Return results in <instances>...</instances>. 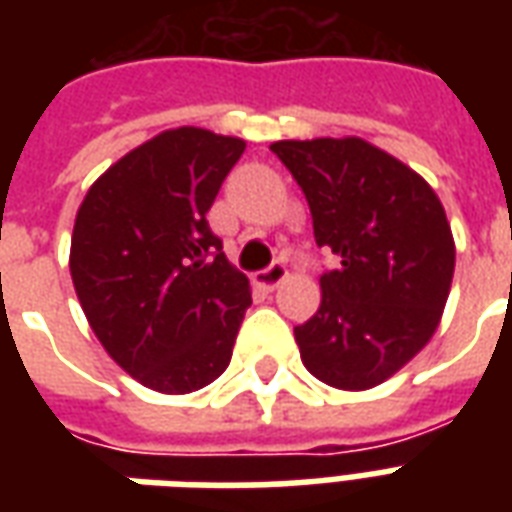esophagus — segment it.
Here are the masks:
<instances>
[{"label":"esophagus","mask_w":512,"mask_h":512,"mask_svg":"<svg viewBox=\"0 0 512 512\" xmlns=\"http://www.w3.org/2000/svg\"><path fill=\"white\" fill-rule=\"evenodd\" d=\"M252 279H255L257 288L274 290V288H279V285H282L285 279H288V268L282 266V263H271V266L263 268V271H257Z\"/></svg>","instance_id":"obj_1"}]
</instances>
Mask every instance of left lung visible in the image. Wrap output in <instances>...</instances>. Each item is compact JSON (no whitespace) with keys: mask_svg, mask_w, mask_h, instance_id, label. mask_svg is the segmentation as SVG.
<instances>
[{"mask_svg":"<svg viewBox=\"0 0 512 512\" xmlns=\"http://www.w3.org/2000/svg\"><path fill=\"white\" fill-rule=\"evenodd\" d=\"M271 150L307 197L318 246L340 257L318 312L293 329L301 362L334 389L384 384L439 329L455 271L447 213L428 180L359 136Z\"/></svg>","mask_w":512,"mask_h":512,"instance_id":"obj_1","label":"left lung"}]
</instances>
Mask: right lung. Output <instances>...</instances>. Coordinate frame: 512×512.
I'll return each instance as SVG.
<instances>
[{
    "mask_svg": "<svg viewBox=\"0 0 512 512\" xmlns=\"http://www.w3.org/2000/svg\"><path fill=\"white\" fill-rule=\"evenodd\" d=\"M244 147L205 128L161 131L79 205L73 288L106 354L147 389L189 395L230 365L252 293L205 216Z\"/></svg>",
    "mask_w": 512,
    "mask_h": 512,
    "instance_id": "1",
    "label": "right lung"
}]
</instances>
